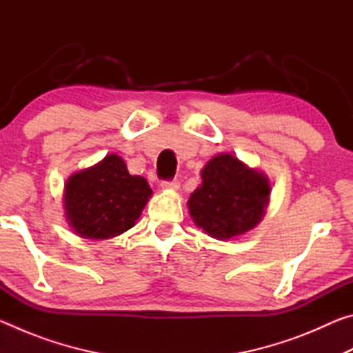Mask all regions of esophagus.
<instances>
[{"instance_id": "esophagus-1", "label": "esophagus", "mask_w": 353, "mask_h": 353, "mask_svg": "<svg viewBox=\"0 0 353 353\" xmlns=\"http://www.w3.org/2000/svg\"><path fill=\"white\" fill-rule=\"evenodd\" d=\"M160 187H162L163 190H177L179 187H181V182H179L177 179H172V181H163L162 183H160Z\"/></svg>"}]
</instances>
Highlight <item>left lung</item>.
Wrapping results in <instances>:
<instances>
[{
  "instance_id": "1",
  "label": "left lung",
  "mask_w": 353,
  "mask_h": 353,
  "mask_svg": "<svg viewBox=\"0 0 353 353\" xmlns=\"http://www.w3.org/2000/svg\"><path fill=\"white\" fill-rule=\"evenodd\" d=\"M202 183L191 193L188 210L194 224L216 240L252 230L265 216L271 185L263 172L232 154H218L201 171Z\"/></svg>"
}]
</instances>
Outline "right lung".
<instances>
[{"instance_id":"right-lung-1","label":"right lung","mask_w":353,"mask_h":353,"mask_svg":"<svg viewBox=\"0 0 353 353\" xmlns=\"http://www.w3.org/2000/svg\"><path fill=\"white\" fill-rule=\"evenodd\" d=\"M151 194L146 179L129 174L124 160L110 154L68 179L65 216L77 236L109 240L134 227Z\"/></svg>"}]
</instances>
